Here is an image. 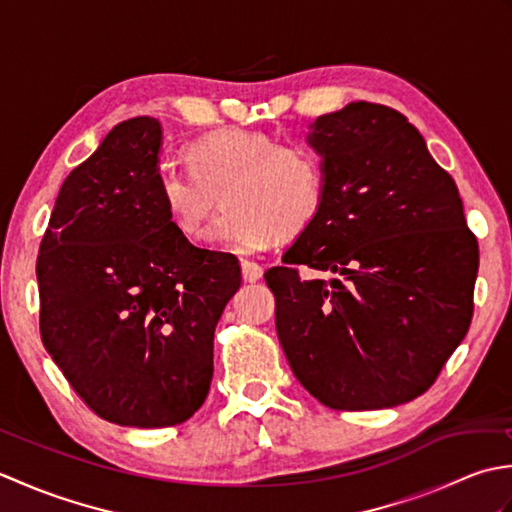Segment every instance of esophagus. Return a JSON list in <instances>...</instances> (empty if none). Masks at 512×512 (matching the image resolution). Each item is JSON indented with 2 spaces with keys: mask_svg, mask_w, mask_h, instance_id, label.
I'll use <instances>...</instances> for the list:
<instances>
[{
  "mask_svg": "<svg viewBox=\"0 0 512 512\" xmlns=\"http://www.w3.org/2000/svg\"><path fill=\"white\" fill-rule=\"evenodd\" d=\"M264 275V268L257 262H250V259H242V277L244 281H257Z\"/></svg>",
  "mask_w": 512,
  "mask_h": 512,
  "instance_id": "esophagus-1",
  "label": "esophagus"
}]
</instances>
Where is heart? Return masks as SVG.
Returning a JSON list of instances; mask_svg holds the SVG:
<instances>
[{"mask_svg": "<svg viewBox=\"0 0 512 512\" xmlns=\"http://www.w3.org/2000/svg\"><path fill=\"white\" fill-rule=\"evenodd\" d=\"M189 171L162 165L156 193L169 222L195 239L215 202L224 213L206 239L231 253H257L279 239L301 235L325 200L319 154L301 143H277L253 129H222L184 149Z\"/></svg>", "mask_w": 512, "mask_h": 512, "instance_id": "1", "label": "heart"}]
</instances>
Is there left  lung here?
<instances>
[{
	"label": "left lung",
	"instance_id": "left-lung-1",
	"mask_svg": "<svg viewBox=\"0 0 512 512\" xmlns=\"http://www.w3.org/2000/svg\"><path fill=\"white\" fill-rule=\"evenodd\" d=\"M325 200L264 273L292 374L325 407L424 394L469 332L477 239L453 178L400 112L347 103L310 125ZM295 265L341 274L301 280Z\"/></svg>",
	"mask_w": 512,
	"mask_h": 512
}]
</instances>
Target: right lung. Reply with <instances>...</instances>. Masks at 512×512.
<instances>
[{
	"mask_svg": "<svg viewBox=\"0 0 512 512\" xmlns=\"http://www.w3.org/2000/svg\"><path fill=\"white\" fill-rule=\"evenodd\" d=\"M160 149L156 118L118 123L61 184L37 257L52 361L94 413L140 429L202 407L215 325L242 284L235 255L193 246L169 222Z\"/></svg>",
	"mask_w": 512,
	"mask_h": 512,
	"instance_id": "right-lung-1",
	"label": "right lung"
}]
</instances>
